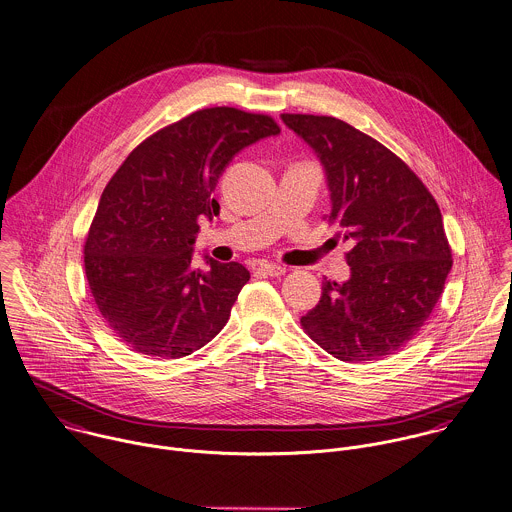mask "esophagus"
<instances>
[{
    "label": "esophagus",
    "mask_w": 512,
    "mask_h": 512,
    "mask_svg": "<svg viewBox=\"0 0 512 512\" xmlns=\"http://www.w3.org/2000/svg\"><path fill=\"white\" fill-rule=\"evenodd\" d=\"M259 271H263L265 275H271V277L285 275V267L283 265H275V263H259Z\"/></svg>",
    "instance_id": "obj_1"
}]
</instances>
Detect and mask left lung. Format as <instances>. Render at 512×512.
<instances>
[{
	"label": "left lung",
	"instance_id": "left-lung-1",
	"mask_svg": "<svg viewBox=\"0 0 512 512\" xmlns=\"http://www.w3.org/2000/svg\"><path fill=\"white\" fill-rule=\"evenodd\" d=\"M319 157L341 227L351 277L323 283L301 325L345 363L377 361L405 347L443 295L453 267L443 215L423 181L377 139L327 115L283 113Z\"/></svg>",
	"mask_w": 512,
	"mask_h": 512
}]
</instances>
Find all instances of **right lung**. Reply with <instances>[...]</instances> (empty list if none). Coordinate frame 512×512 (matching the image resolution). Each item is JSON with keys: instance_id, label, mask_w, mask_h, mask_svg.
Wrapping results in <instances>:
<instances>
[{"instance_id": "add662e5", "label": "right lung", "mask_w": 512, "mask_h": 512, "mask_svg": "<svg viewBox=\"0 0 512 512\" xmlns=\"http://www.w3.org/2000/svg\"><path fill=\"white\" fill-rule=\"evenodd\" d=\"M279 131L269 115L201 109L139 143L109 179L83 261L103 321L129 349L179 359L225 327L251 275L209 255V271L191 267L199 219L219 213L213 191L229 161Z\"/></svg>"}]
</instances>
